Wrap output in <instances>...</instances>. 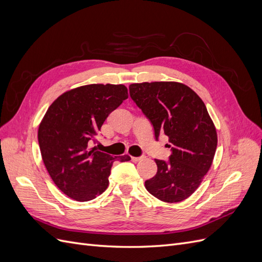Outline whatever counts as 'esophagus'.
Wrapping results in <instances>:
<instances>
[{
    "label": "esophagus",
    "instance_id": "34e87169",
    "mask_svg": "<svg viewBox=\"0 0 262 262\" xmlns=\"http://www.w3.org/2000/svg\"><path fill=\"white\" fill-rule=\"evenodd\" d=\"M144 158V156H140V157H136V156H131V160L134 162V163H137V162H140V161H142Z\"/></svg>",
    "mask_w": 262,
    "mask_h": 262
}]
</instances>
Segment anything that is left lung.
I'll return each mask as SVG.
<instances>
[{
  "label": "left lung",
  "instance_id": "left-lung-1",
  "mask_svg": "<svg viewBox=\"0 0 262 262\" xmlns=\"http://www.w3.org/2000/svg\"><path fill=\"white\" fill-rule=\"evenodd\" d=\"M130 96L153 124L156 140L168 137V162L155 160L156 175L145 181L147 191L161 201L186 200L209 171L217 146L215 125L202 99L178 82L136 83Z\"/></svg>",
  "mask_w": 262,
  "mask_h": 262
}]
</instances>
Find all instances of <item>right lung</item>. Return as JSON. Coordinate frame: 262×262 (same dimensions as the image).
<instances>
[{
    "mask_svg": "<svg viewBox=\"0 0 262 262\" xmlns=\"http://www.w3.org/2000/svg\"><path fill=\"white\" fill-rule=\"evenodd\" d=\"M126 98L122 84H90L63 93L47 110L38 129L41 157L55 186L71 199L90 201L107 189L117 157L92 143L109 114Z\"/></svg>",
    "mask_w": 262,
    "mask_h": 262,
    "instance_id": "obj_1",
    "label": "right lung"
}]
</instances>
